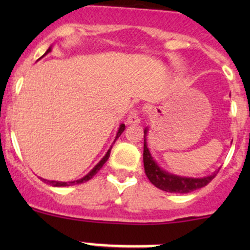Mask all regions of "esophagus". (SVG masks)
<instances>
[{
    "label": "esophagus",
    "mask_w": 250,
    "mask_h": 250,
    "mask_svg": "<svg viewBox=\"0 0 250 250\" xmlns=\"http://www.w3.org/2000/svg\"><path fill=\"white\" fill-rule=\"evenodd\" d=\"M139 123H140L139 113H138L137 110H133L127 117V125H139Z\"/></svg>",
    "instance_id": "obj_1"
}]
</instances>
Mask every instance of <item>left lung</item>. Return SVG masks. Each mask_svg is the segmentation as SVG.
<instances>
[{
  "label": "left lung",
  "mask_w": 250,
  "mask_h": 250,
  "mask_svg": "<svg viewBox=\"0 0 250 250\" xmlns=\"http://www.w3.org/2000/svg\"><path fill=\"white\" fill-rule=\"evenodd\" d=\"M148 128L146 127L144 129V168H145V174L148 178V180L153 184L160 190L166 191V192H173V193H188L191 191H195L197 188H204L208 185L219 172L215 170L210 175L203 176V178H188V176H180L172 174L167 170L162 169L160 166L157 165L153 157L151 156L150 150L147 147V135Z\"/></svg>",
  "instance_id": "1"
}]
</instances>
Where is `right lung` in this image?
Here are the masks:
<instances>
[{
    "label": "right lung",
    "instance_id": "1",
    "mask_svg": "<svg viewBox=\"0 0 250 250\" xmlns=\"http://www.w3.org/2000/svg\"><path fill=\"white\" fill-rule=\"evenodd\" d=\"M50 50H52V47L48 48L47 52H46V54H48V53H49ZM46 54H44V55H46ZM44 55H43V57H44ZM125 125H123V123H122V125H120V128H118V132H117V134H116L115 141L118 139V137H120V135L122 134L123 130H125ZM115 141H113L112 144H115ZM111 148H112V146H111V147L109 148V150H107V152L105 153L104 157H103L102 160L99 161V163H97V165H95V167L93 168V169L90 170V172L88 173L87 175H84V176H83V178L78 179V180H74V181H55V180H46V179H42V180H43V181H47V184H49V185L54 186V188H64V186H71V185H76V184H82V183H85V181L90 180V179H92L93 176L95 175V174H97L98 172H99V170L102 169L103 166L105 165V162H106V161L109 160V157H110V152H111Z\"/></svg>",
    "mask_w": 250,
    "mask_h": 250
}]
</instances>
